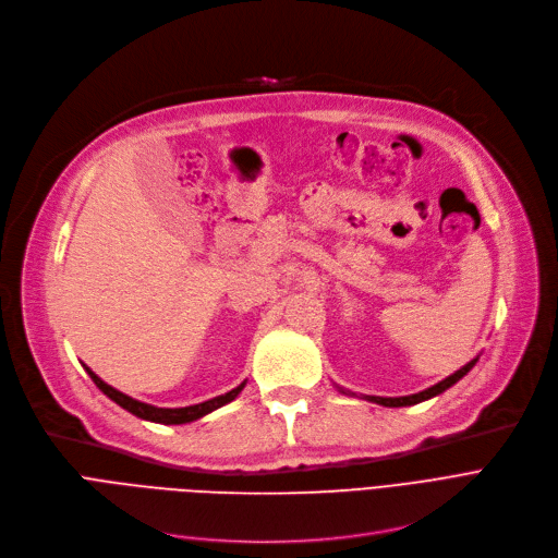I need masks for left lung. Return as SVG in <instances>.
Returning a JSON list of instances; mask_svg holds the SVG:
<instances>
[{"mask_svg": "<svg viewBox=\"0 0 558 558\" xmlns=\"http://www.w3.org/2000/svg\"><path fill=\"white\" fill-rule=\"evenodd\" d=\"M474 363H476V359H472L468 365H463L461 369H457L454 375H449L447 379L438 381L436 386H432V388H427V390H422V392L407 395V397H367V400H369V402H377V404H384V407H411V404L424 402V400H429V397H434V395H438V392L447 390L449 386H454L463 375H468V373H470Z\"/></svg>", "mask_w": 558, "mask_h": 558, "instance_id": "left-lung-1", "label": "left lung"}]
</instances>
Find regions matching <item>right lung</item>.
I'll return each instance as SVG.
<instances>
[{
    "label": "right lung",
    "mask_w": 558,
    "mask_h": 558,
    "mask_svg": "<svg viewBox=\"0 0 558 558\" xmlns=\"http://www.w3.org/2000/svg\"><path fill=\"white\" fill-rule=\"evenodd\" d=\"M86 369H88L90 379L95 381V386H97L106 397H111V400H113L116 404H120L122 409H126L129 413H134V415L143 417V420L161 422V424H183V422H193V420H197V417H202V415H206V413H210V411H216V409L229 404L231 400H235V395L245 388V384H241L238 388H233V390H229V392H225V395H220V397H214V400H208V402L195 404V407L158 409V407H151V404H143V402L134 400V397H129V395H124V392L111 388L109 384H104V381L93 373L90 367H86Z\"/></svg>",
    "instance_id": "right-lung-1"
}]
</instances>
